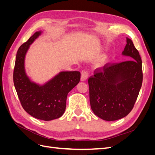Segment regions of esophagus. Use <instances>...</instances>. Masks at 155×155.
I'll list each match as a JSON object with an SVG mask.
<instances>
[{
  "mask_svg": "<svg viewBox=\"0 0 155 155\" xmlns=\"http://www.w3.org/2000/svg\"><path fill=\"white\" fill-rule=\"evenodd\" d=\"M88 77V72L87 70H83L81 72V81H85Z\"/></svg>",
  "mask_w": 155,
  "mask_h": 155,
  "instance_id": "34e87169",
  "label": "esophagus"
}]
</instances>
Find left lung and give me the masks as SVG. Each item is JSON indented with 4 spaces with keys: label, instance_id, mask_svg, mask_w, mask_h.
Segmentation results:
<instances>
[{
    "label": "left lung",
    "instance_id": "obj_1",
    "mask_svg": "<svg viewBox=\"0 0 155 155\" xmlns=\"http://www.w3.org/2000/svg\"><path fill=\"white\" fill-rule=\"evenodd\" d=\"M122 54L129 60L104 66L88 78L91 109L106 121L124 118L132 110L142 87V59L131 39L127 38Z\"/></svg>",
    "mask_w": 155,
    "mask_h": 155
}]
</instances>
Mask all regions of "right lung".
<instances>
[{"label":"right lung","instance_id":"1","mask_svg":"<svg viewBox=\"0 0 155 155\" xmlns=\"http://www.w3.org/2000/svg\"><path fill=\"white\" fill-rule=\"evenodd\" d=\"M41 34L36 31L18 48L13 70V83L22 107L35 118L50 121L61 116L68 93L80 81L78 71L61 72L43 85L30 81L25 70V58L30 45Z\"/></svg>","mask_w":155,"mask_h":155}]
</instances>
